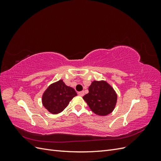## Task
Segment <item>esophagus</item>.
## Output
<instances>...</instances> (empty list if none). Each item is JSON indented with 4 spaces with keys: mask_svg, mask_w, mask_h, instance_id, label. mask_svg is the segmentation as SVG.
I'll return each mask as SVG.
<instances>
[{
    "mask_svg": "<svg viewBox=\"0 0 161 161\" xmlns=\"http://www.w3.org/2000/svg\"><path fill=\"white\" fill-rule=\"evenodd\" d=\"M79 95L80 96V97H82L84 95H85V92L84 91H80V92H79Z\"/></svg>",
    "mask_w": 161,
    "mask_h": 161,
    "instance_id": "obj_1",
    "label": "esophagus"
}]
</instances>
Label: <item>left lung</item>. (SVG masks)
Masks as SVG:
<instances>
[{
  "label": "left lung",
  "mask_w": 161,
  "mask_h": 161,
  "mask_svg": "<svg viewBox=\"0 0 161 161\" xmlns=\"http://www.w3.org/2000/svg\"><path fill=\"white\" fill-rule=\"evenodd\" d=\"M82 98L92 112L103 116L111 114L114 109L117 94L107 82L95 80L89 87V93Z\"/></svg>",
  "instance_id": "left-lung-1"
}]
</instances>
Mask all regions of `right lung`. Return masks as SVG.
<instances>
[{"mask_svg":"<svg viewBox=\"0 0 161 161\" xmlns=\"http://www.w3.org/2000/svg\"><path fill=\"white\" fill-rule=\"evenodd\" d=\"M77 93L72 87L66 86L62 80L52 84L42 97V103L46 109L53 114L64 110Z\"/></svg>","mask_w":161,"mask_h":161,"instance_id":"obj_1","label":"right lung"}]
</instances>
